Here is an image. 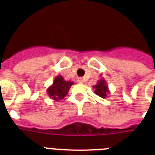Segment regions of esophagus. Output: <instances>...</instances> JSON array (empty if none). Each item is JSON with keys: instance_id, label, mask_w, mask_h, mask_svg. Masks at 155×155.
Masks as SVG:
<instances>
[{"instance_id": "obj_1", "label": "esophagus", "mask_w": 155, "mask_h": 155, "mask_svg": "<svg viewBox=\"0 0 155 155\" xmlns=\"http://www.w3.org/2000/svg\"><path fill=\"white\" fill-rule=\"evenodd\" d=\"M78 82H80V83H84L85 82V79L84 78H78Z\"/></svg>"}]
</instances>
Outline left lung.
Segmentation results:
<instances>
[{"mask_svg":"<svg viewBox=\"0 0 155 155\" xmlns=\"http://www.w3.org/2000/svg\"><path fill=\"white\" fill-rule=\"evenodd\" d=\"M93 89L95 94L98 95L102 98H105L109 94V86L107 84V82L104 78L100 79L97 81V84L93 86Z\"/></svg>","mask_w":155,"mask_h":155,"instance_id":"1","label":"left lung"}]
</instances>
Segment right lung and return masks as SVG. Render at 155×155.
Wrapping results in <instances>:
<instances>
[{
  "label": "right lung",
  "mask_w": 155,
  "mask_h": 155,
  "mask_svg": "<svg viewBox=\"0 0 155 155\" xmlns=\"http://www.w3.org/2000/svg\"><path fill=\"white\" fill-rule=\"evenodd\" d=\"M72 84H74L73 81H65L61 75H57L53 80V84L47 88L46 92L50 98L60 101L68 94Z\"/></svg>",
  "instance_id": "add662e5"
}]
</instances>
